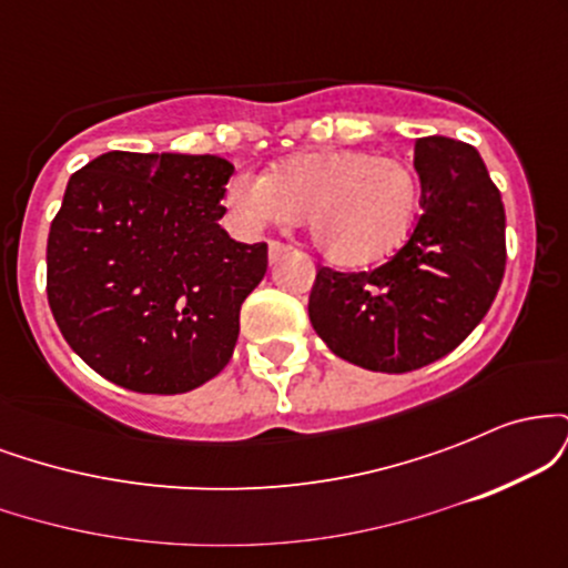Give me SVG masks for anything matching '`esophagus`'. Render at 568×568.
Wrapping results in <instances>:
<instances>
[{"instance_id": "34e87169", "label": "esophagus", "mask_w": 568, "mask_h": 568, "mask_svg": "<svg viewBox=\"0 0 568 568\" xmlns=\"http://www.w3.org/2000/svg\"><path fill=\"white\" fill-rule=\"evenodd\" d=\"M288 251H291V245L280 243V240H272V243H270V262L272 264L280 262V258H283Z\"/></svg>"}]
</instances>
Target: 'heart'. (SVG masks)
<instances>
[{
	"label": "heart",
	"instance_id": "heart-1",
	"mask_svg": "<svg viewBox=\"0 0 568 568\" xmlns=\"http://www.w3.org/2000/svg\"><path fill=\"white\" fill-rule=\"evenodd\" d=\"M422 202V181L408 162L366 149L298 154L272 175L237 173L224 205L245 230L293 224L306 216L310 240L328 262H382L408 237Z\"/></svg>",
	"mask_w": 568,
	"mask_h": 568
}]
</instances>
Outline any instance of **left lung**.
Here are the masks:
<instances>
[{
    "label": "left lung",
    "mask_w": 568,
    "mask_h": 568,
    "mask_svg": "<svg viewBox=\"0 0 568 568\" xmlns=\"http://www.w3.org/2000/svg\"><path fill=\"white\" fill-rule=\"evenodd\" d=\"M422 213L387 264L317 270L310 321L342 361L406 374L459 347L505 275V205L478 149L427 135L414 146Z\"/></svg>",
    "instance_id": "1"
}]
</instances>
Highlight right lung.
<instances>
[{
  "label": "right lung",
  "mask_w": 568,
  "mask_h": 568,
  "mask_svg": "<svg viewBox=\"0 0 568 568\" xmlns=\"http://www.w3.org/2000/svg\"><path fill=\"white\" fill-rule=\"evenodd\" d=\"M232 162L106 152L69 179L48 237V302L69 347L143 395L200 387L230 363L266 243L219 226Z\"/></svg>",
  "instance_id": "1"
}]
</instances>
